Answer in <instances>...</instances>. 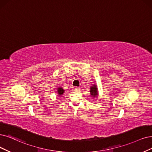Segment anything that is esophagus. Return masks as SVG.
<instances>
[{
  "label": "esophagus",
  "mask_w": 152,
  "mask_h": 152,
  "mask_svg": "<svg viewBox=\"0 0 152 152\" xmlns=\"http://www.w3.org/2000/svg\"><path fill=\"white\" fill-rule=\"evenodd\" d=\"M75 89L76 91H80V89H81V88H78V87H76L75 88Z\"/></svg>",
  "instance_id": "esophagus-1"
}]
</instances>
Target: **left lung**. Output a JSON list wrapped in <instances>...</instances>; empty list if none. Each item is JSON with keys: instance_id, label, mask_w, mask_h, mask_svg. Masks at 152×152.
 I'll use <instances>...</instances> for the list:
<instances>
[{"instance_id": "1", "label": "left lung", "mask_w": 152, "mask_h": 152, "mask_svg": "<svg viewBox=\"0 0 152 152\" xmlns=\"http://www.w3.org/2000/svg\"><path fill=\"white\" fill-rule=\"evenodd\" d=\"M90 94L92 95V96L96 97L98 96V87L96 85H93L90 88Z\"/></svg>"}]
</instances>
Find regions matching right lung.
<instances>
[{
    "instance_id": "add662e5",
    "label": "right lung",
    "mask_w": 152,
    "mask_h": 152,
    "mask_svg": "<svg viewBox=\"0 0 152 152\" xmlns=\"http://www.w3.org/2000/svg\"><path fill=\"white\" fill-rule=\"evenodd\" d=\"M64 90L61 87H59L58 88V93L59 94V96H60V95L63 94L64 93Z\"/></svg>"
}]
</instances>
